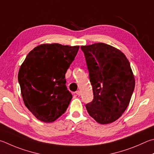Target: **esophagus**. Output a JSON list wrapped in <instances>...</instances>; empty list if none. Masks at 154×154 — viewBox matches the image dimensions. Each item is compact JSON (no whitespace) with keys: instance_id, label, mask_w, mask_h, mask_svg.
<instances>
[{"instance_id":"obj_1","label":"esophagus","mask_w":154,"mask_h":154,"mask_svg":"<svg viewBox=\"0 0 154 154\" xmlns=\"http://www.w3.org/2000/svg\"><path fill=\"white\" fill-rule=\"evenodd\" d=\"M76 94L77 95V96H80V95H81V91H79V90L77 91H76Z\"/></svg>"}]
</instances>
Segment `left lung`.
I'll return each instance as SVG.
<instances>
[{"label":"left lung","mask_w":154,"mask_h":154,"mask_svg":"<svg viewBox=\"0 0 154 154\" xmlns=\"http://www.w3.org/2000/svg\"><path fill=\"white\" fill-rule=\"evenodd\" d=\"M84 52L94 99L85 105L98 123L116 121L124 113L135 89L130 63L119 50L104 43L81 47Z\"/></svg>","instance_id":"left-lung-1"}]
</instances>
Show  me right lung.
Returning <instances> with one entry per match:
<instances>
[{
    "mask_svg": "<svg viewBox=\"0 0 154 154\" xmlns=\"http://www.w3.org/2000/svg\"><path fill=\"white\" fill-rule=\"evenodd\" d=\"M79 46L46 44L31 51L18 73L22 97L38 120L51 122L65 113L72 97L65 74Z\"/></svg>",
    "mask_w": 154,
    "mask_h": 154,
    "instance_id": "obj_1",
    "label": "right lung"
}]
</instances>
